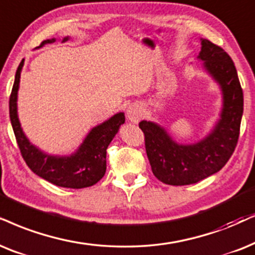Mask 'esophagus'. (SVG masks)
I'll return each mask as SVG.
<instances>
[{"label": "esophagus", "instance_id": "esophagus-1", "mask_svg": "<svg viewBox=\"0 0 255 255\" xmlns=\"http://www.w3.org/2000/svg\"><path fill=\"white\" fill-rule=\"evenodd\" d=\"M126 115H127L128 120L133 124H137L138 121L142 118V109L136 104H131L127 107V111H126Z\"/></svg>", "mask_w": 255, "mask_h": 255}]
</instances>
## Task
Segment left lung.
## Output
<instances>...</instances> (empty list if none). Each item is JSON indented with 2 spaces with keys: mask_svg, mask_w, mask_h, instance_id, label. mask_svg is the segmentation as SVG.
I'll return each instance as SVG.
<instances>
[{
  "mask_svg": "<svg viewBox=\"0 0 255 255\" xmlns=\"http://www.w3.org/2000/svg\"><path fill=\"white\" fill-rule=\"evenodd\" d=\"M199 60L222 93V109L215 127L196 143L174 141L151 121H141L144 146L153 174L166 185H192L217 173L227 163L238 143L244 112V94L231 56L221 47L201 38Z\"/></svg>",
  "mask_w": 255,
  "mask_h": 255,
  "instance_id": "1",
  "label": "left lung"
}]
</instances>
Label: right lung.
<instances>
[{
	"label": "right lung",
	"mask_w": 255,
	"mask_h": 255,
	"mask_svg": "<svg viewBox=\"0 0 255 255\" xmlns=\"http://www.w3.org/2000/svg\"><path fill=\"white\" fill-rule=\"evenodd\" d=\"M68 40L69 37L67 36L63 38L62 42ZM53 42H55V38L43 41L36 48H41L44 44L53 43ZM23 64L24 59L21 61L16 70L14 86L9 99V114H10L12 130L25 163L36 175L53 185L76 189L95 185L104 178L107 168L106 166L107 148L117 135L120 126L125 124V114L118 113L109 120L93 128L85 137L79 149L72 155L59 156L44 153L30 143L22 130L17 117V92Z\"/></svg>",
	"instance_id": "obj_1"
}]
</instances>
